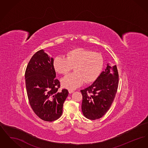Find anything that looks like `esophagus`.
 Segmentation results:
<instances>
[{
  "mask_svg": "<svg viewBox=\"0 0 148 148\" xmlns=\"http://www.w3.org/2000/svg\"><path fill=\"white\" fill-rule=\"evenodd\" d=\"M68 91H69V92L70 94H71V93H73V92H74V90H71V89H69V90H68Z\"/></svg>",
  "mask_w": 148,
  "mask_h": 148,
  "instance_id": "34e87169",
  "label": "esophagus"
}]
</instances>
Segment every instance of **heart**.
<instances>
[{"instance_id": "b5f03b06", "label": "heart", "mask_w": 148, "mask_h": 148, "mask_svg": "<svg viewBox=\"0 0 148 148\" xmlns=\"http://www.w3.org/2000/svg\"><path fill=\"white\" fill-rule=\"evenodd\" d=\"M66 56L56 57L53 66L58 73L63 75L67 74L74 67L75 73L62 80L64 87L71 90L79 87L84 82L89 83L94 81L103 68V56L98 52L78 48L69 51Z\"/></svg>"}]
</instances>
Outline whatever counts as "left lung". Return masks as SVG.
Masks as SVG:
<instances>
[{
	"instance_id": "8db88e82",
	"label": "left lung",
	"mask_w": 148,
	"mask_h": 148,
	"mask_svg": "<svg viewBox=\"0 0 148 148\" xmlns=\"http://www.w3.org/2000/svg\"><path fill=\"white\" fill-rule=\"evenodd\" d=\"M118 84L116 65L108 64L105 71L90 86L80 90L83 95L82 110L86 118L98 119L106 114L115 97Z\"/></svg>"
}]
</instances>
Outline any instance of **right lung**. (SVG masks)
Masks as SVG:
<instances>
[{
	"label": "right lung",
	"instance_id": "right-lung-1",
	"mask_svg": "<svg viewBox=\"0 0 148 148\" xmlns=\"http://www.w3.org/2000/svg\"><path fill=\"white\" fill-rule=\"evenodd\" d=\"M53 61V58L40 50L30 59L25 73L30 106L39 118L47 121L61 116L64 102L69 94L67 89L59 90L60 82L56 78Z\"/></svg>",
	"mask_w": 148,
	"mask_h": 148
}]
</instances>
